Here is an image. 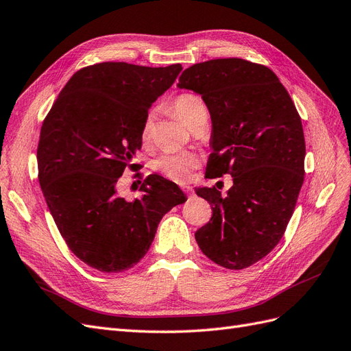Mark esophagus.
I'll list each match as a JSON object with an SVG mask.
<instances>
[{"label": "esophagus", "instance_id": "obj_1", "mask_svg": "<svg viewBox=\"0 0 351 351\" xmlns=\"http://www.w3.org/2000/svg\"><path fill=\"white\" fill-rule=\"evenodd\" d=\"M183 192L187 195V196H193L195 195V190L190 187V186H183Z\"/></svg>", "mask_w": 351, "mask_h": 351}]
</instances>
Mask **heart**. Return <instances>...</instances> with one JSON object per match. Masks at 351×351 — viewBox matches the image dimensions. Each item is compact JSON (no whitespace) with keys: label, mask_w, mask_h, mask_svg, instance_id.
Here are the masks:
<instances>
[{"label":"heart","mask_w":351,"mask_h":351,"mask_svg":"<svg viewBox=\"0 0 351 351\" xmlns=\"http://www.w3.org/2000/svg\"><path fill=\"white\" fill-rule=\"evenodd\" d=\"M171 107L177 117L182 120L190 129L195 125L202 114L206 112L204 102L193 93H180L174 98ZM152 119L147 117L142 129V139L147 142L151 137ZM200 164V155L190 151L182 152H167L159 155L154 161V168L158 173H161L169 180H174L178 183H184L192 176L193 169H196Z\"/></svg>","instance_id":"b5f03b06"}]
</instances>
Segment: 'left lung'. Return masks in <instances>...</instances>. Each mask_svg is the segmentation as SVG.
<instances>
[{
    "mask_svg": "<svg viewBox=\"0 0 351 351\" xmlns=\"http://www.w3.org/2000/svg\"><path fill=\"white\" fill-rule=\"evenodd\" d=\"M177 88L200 95L209 110L206 176L232 177L227 195L196 189L212 206L196 241L219 267L247 268L277 246L294 212L304 180L300 115L277 74L241 58L199 62Z\"/></svg>",
    "mask_w": 351,
    "mask_h": 351,
    "instance_id": "1",
    "label": "left lung"
}]
</instances>
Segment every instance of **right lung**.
Segmentation results:
<instances>
[{
  "label": "right lung",
  "instance_id": "1",
  "mask_svg": "<svg viewBox=\"0 0 351 351\" xmlns=\"http://www.w3.org/2000/svg\"><path fill=\"white\" fill-rule=\"evenodd\" d=\"M180 71V64L84 67L42 124L36 155L42 193L67 246L90 268L107 274L133 268L149 250L159 221L187 199L158 174L143 180L142 197L125 200L119 189L142 147L147 111Z\"/></svg>",
  "mask_w": 351,
  "mask_h": 351
}]
</instances>
